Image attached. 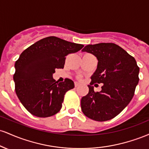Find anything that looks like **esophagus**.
<instances>
[{"instance_id":"1","label":"esophagus","mask_w":149,"mask_h":149,"mask_svg":"<svg viewBox=\"0 0 149 149\" xmlns=\"http://www.w3.org/2000/svg\"><path fill=\"white\" fill-rule=\"evenodd\" d=\"M74 85H75V87H76V88H77V87H78L80 85V83H78V82H75L74 83Z\"/></svg>"}]
</instances>
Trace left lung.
I'll use <instances>...</instances> for the list:
<instances>
[{"instance_id": "1", "label": "left lung", "mask_w": 149, "mask_h": 149, "mask_svg": "<svg viewBox=\"0 0 149 149\" xmlns=\"http://www.w3.org/2000/svg\"><path fill=\"white\" fill-rule=\"evenodd\" d=\"M82 51L94 54L98 60L88 85V94L81 99L82 111L94 120H109L132 99L139 83V68L134 58L115 43L88 45ZM94 83H103L100 92L93 91Z\"/></svg>"}]
</instances>
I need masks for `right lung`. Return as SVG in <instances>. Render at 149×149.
I'll return each instance as SVG.
<instances>
[{"label":"right lung","mask_w":149,"mask_h":149,"mask_svg":"<svg viewBox=\"0 0 149 149\" xmlns=\"http://www.w3.org/2000/svg\"><path fill=\"white\" fill-rule=\"evenodd\" d=\"M83 47L49 36L35 42L20 54L15 64V92L32 115L47 118L60 111L64 95L74 88V83L69 78L58 83L52 75L56 69L64 68L66 56Z\"/></svg>","instance_id":"obj_1"}]
</instances>
